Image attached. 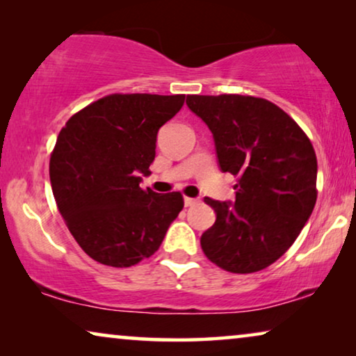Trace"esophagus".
<instances>
[{"mask_svg": "<svg viewBox=\"0 0 356 356\" xmlns=\"http://www.w3.org/2000/svg\"><path fill=\"white\" fill-rule=\"evenodd\" d=\"M197 202V199H194V197H184V206L186 207H191V206H194V204Z\"/></svg>", "mask_w": 356, "mask_h": 356, "instance_id": "obj_1", "label": "esophagus"}]
</instances>
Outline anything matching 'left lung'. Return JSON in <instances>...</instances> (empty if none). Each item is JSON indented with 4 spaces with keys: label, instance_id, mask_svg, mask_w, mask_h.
<instances>
[{
    "label": "left lung",
    "instance_id": "obj_1",
    "mask_svg": "<svg viewBox=\"0 0 356 356\" xmlns=\"http://www.w3.org/2000/svg\"><path fill=\"white\" fill-rule=\"evenodd\" d=\"M211 129L222 172L235 175V202L204 197L217 213L202 233L207 259L233 274L275 262L303 230L318 191V160L303 129L284 110L251 95H188Z\"/></svg>",
    "mask_w": 356,
    "mask_h": 356
}]
</instances>
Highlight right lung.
I'll use <instances>...</instances> for the list:
<instances>
[{
  "label": "right lung",
  "mask_w": 356,
  "mask_h": 356,
  "mask_svg": "<svg viewBox=\"0 0 356 356\" xmlns=\"http://www.w3.org/2000/svg\"><path fill=\"white\" fill-rule=\"evenodd\" d=\"M183 104L184 95H106L58 134L53 196L77 245L100 264L131 267L150 257L181 212V194L144 191L139 183L150 175L159 129Z\"/></svg>",
  "instance_id": "obj_1"
}]
</instances>
